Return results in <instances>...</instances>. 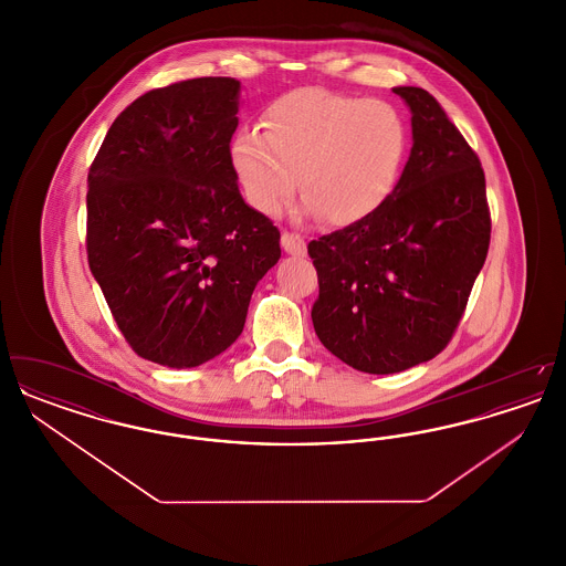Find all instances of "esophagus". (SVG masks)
Segmentation results:
<instances>
[{"label": "esophagus", "mask_w": 566, "mask_h": 566, "mask_svg": "<svg viewBox=\"0 0 566 566\" xmlns=\"http://www.w3.org/2000/svg\"><path fill=\"white\" fill-rule=\"evenodd\" d=\"M282 248L291 256H305V252H307L305 240L301 235H296V233H289V231L282 233Z\"/></svg>", "instance_id": "34e87169"}]
</instances>
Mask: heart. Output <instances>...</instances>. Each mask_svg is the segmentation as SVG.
<instances>
[{"instance_id": "1", "label": "heart", "mask_w": 566, "mask_h": 566, "mask_svg": "<svg viewBox=\"0 0 566 566\" xmlns=\"http://www.w3.org/2000/svg\"><path fill=\"white\" fill-rule=\"evenodd\" d=\"M409 146L401 112L379 99L298 88L271 102L263 129L235 132L229 155L252 208L273 216L298 192L326 224L360 222L388 201Z\"/></svg>"}]
</instances>
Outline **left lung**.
Listing matches in <instances>:
<instances>
[{"instance_id":"obj_1","label":"left lung","mask_w":566,"mask_h":566,"mask_svg":"<svg viewBox=\"0 0 566 566\" xmlns=\"http://www.w3.org/2000/svg\"><path fill=\"white\" fill-rule=\"evenodd\" d=\"M411 112V153L376 214L307 245L324 348L363 374H399L452 339L490 243L484 169L420 86L392 88Z\"/></svg>"}]
</instances>
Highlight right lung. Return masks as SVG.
Instances as JSON below:
<instances>
[{
  "instance_id": "obj_1",
  "label": "right lung",
  "mask_w": 566,
  "mask_h": 566,
  "mask_svg": "<svg viewBox=\"0 0 566 566\" xmlns=\"http://www.w3.org/2000/svg\"><path fill=\"white\" fill-rule=\"evenodd\" d=\"M242 82L192 78L123 109L91 165L86 252L142 358L199 367L242 335L280 231L243 201L229 144Z\"/></svg>"
}]
</instances>
